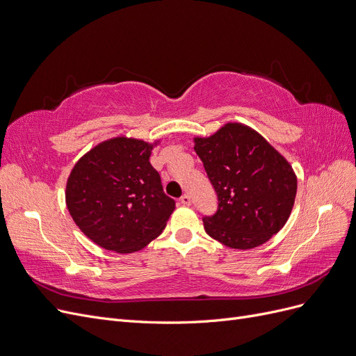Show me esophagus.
<instances>
[{
  "label": "esophagus",
  "mask_w": 356,
  "mask_h": 356,
  "mask_svg": "<svg viewBox=\"0 0 356 356\" xmlns=\"http://www.w3.org/2000/svg\"><path fill=\"white\" fill-rule=\"evenodd\" d=\"M180 204H183V205H191V196H189L188 193L181 195V196H180Z\"/></svg>",
  "instance_id": "esophagus-1"
}]
</instances>
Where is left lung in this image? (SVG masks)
I'll return each instance as SVG.
<instances>
[{
    "instance_id": "left-lung-1",
    "label": "left lung",
    "mask_w": 356,
    "mask_h": 356,
    "mask_svg": "<svg viewBox=\"0 0 356 356\" xmlns=\"http://www.w3.org/2000/svg\"><path fill=\"white\" fill-rule=\"evenodd\" d=\"M193 142L218 198L216 214L202 218L205 232L233 249L257 248L279 233L298 188L286 158L242 123H227Z\"/></svg>"
}]
</instances>
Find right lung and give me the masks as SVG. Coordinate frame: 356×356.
Listing matches in <instances>:
<instances>
[{"label": "right lung", "mask_w": 356, "mask_h": 356, "mask_svg": "<svg viewBox=\"0 0 356 356\" xmlns=\"http://www.w3.org/2000/svg\"><path fill=\"white\" fill-rule=\"evenodd\" d=\"M155 143L113 138L74 164L65 204L77 227L98 246L136 252L161 234L175 211V200L164 193L149 163Z\"/></svg>", "instance_id": "obj_1"}]
</instances>
